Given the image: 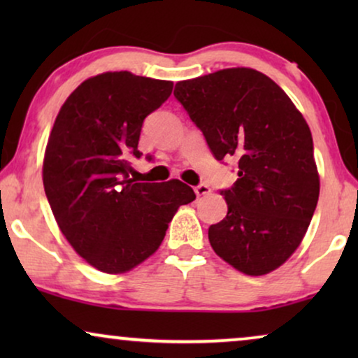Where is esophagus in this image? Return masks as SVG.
Listing matches in <instances>:
<instances>
[{"instance_id": "1", "label": "esophagus", "mask_w": 358, "mask_h": 358, "mask_svg": "<svg viewBox=\"0 0 358 358\" xmlns=\"http://www.w3.org/2000/svg\"><path fill=\"white\" fill-rule=\"evenodd\" d=\"M195 194L199 195V197H202V195H207V194H210V187L207 184H199V185H195Z\"/></svg>"}]
</instances>
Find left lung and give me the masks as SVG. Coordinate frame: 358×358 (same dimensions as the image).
<instances>
[{
	"label": "left lung",
	"instance_id": "obj_1",
	"mask_svg": "<svg viewBox=\"0 0 358 358\" xmlns=\"http://www.w3.org/2000/svg\"><path fill=\"white\" fill-rule=\"evenodd\" d=\"M174 96L215 159L238 163V180L220 192L227 217L208 228L213 251L248 275L275 271L300 246L320 197L306 120L280 86L251 68L179 81Z\"/></svg>",
	"mask_w": 358,
	"mask_h": 358
}]
</instances>
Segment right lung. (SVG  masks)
<instances>
[{"mask_svg":"<svg viewBox=\"0 0 358 358\" xmlns=\"http://www.w3.org/2000/svg\"><path fill=\"white\" fill-rule=\"evenodd\" d=\"M173 83L109 71L81 83L58 112L43 158V189L62 233L97 271H130L159 248L180 205L195 200L178 179L135 182L143 120Z\"/></svg>","mask_w":358,"mask_h":358,"instance_id":"add662e5","label":"right lung"}]
</instances>
